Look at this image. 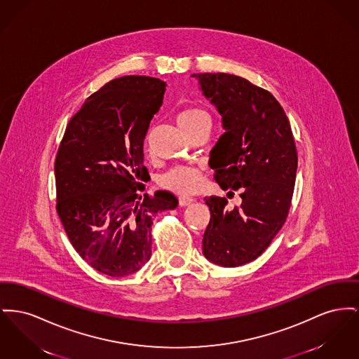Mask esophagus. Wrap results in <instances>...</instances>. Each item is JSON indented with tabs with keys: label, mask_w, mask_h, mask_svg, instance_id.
Wrapping results in <instances>:
<instances>
[{
	"label": "esophagus",
	"mask_w": 359,
	"mask_h": 359,
	"mask_svg": "<svg viewBox=\"0 0 359 359\" xmlns=\"http://www.w3.org/2000/svg\"><path fill=\"white\" fill-rule=\"evenodd\" d=\"M194 201H195V199L189 198V196H180V198H179V203H180V206H190L191 203H192Z\"/></svg>",
	"instance_id": "esophagus-1"
}]
</instances>
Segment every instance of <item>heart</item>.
<instances>
[{
  "label": "heart",
  "instance_id": "heart-1",
  "mask_svg": "<svg viewBox=\"0 0 359 359\" xmlns=\"http://www.w3.org/2000/svg\"><path fill=\"white\" fill-rule=\"evenodd\" d=\"M210 122L209 114L199 107L184 108L177 115V123L184 133H189L192 128ZM202 170L195 167H180L172 169L163 177V187L168 190L187 195L199 190L202 186Z\"/></svg>",
  "mask_w": 359,
  "mask_h": 359
}]
</instances>
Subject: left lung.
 Here are the masks:
<instances>
[{"mask_svg":"<svg viewBox=\"0 0 359 359\" xmlns=\"http://www.w3.org/2000/svg\"><path fill=\"white\" fill-rule=\"evenodd\" d=\"M194 77L222 115L225 128L210 151L214 180L241 196V205L232 210L226 198H205L210 221L203 255L218 266L237 267L264 252L287 218L298 163L294 137L269 90L228 73Z\"/></svg>","mask_w":359,"mask_h":359,"instance_id":"left-lung-1","label":"left lung"}]
</instances>
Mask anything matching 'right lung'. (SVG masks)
Masks as SVG:
<instances>
[{
	"label": "right lung",
	"mask_w": 359,
	"mask_h": 359,
	"mask_svg": "<svg viewBox=\"0 0 359 359\" xmlns=\"http://www.w3.org/2000/svg\"><path fill=\"white\" fill-rule=\"evenodd\" d=\"M167 84L125 76L95 92L70 119L55 157L57 212L72 245L96 271L125 276L151 255L153 218L173 210L169 191L145 192L144 140Z\"/></svg>",
	"instance_id": "right-lung-1"
}]
</instances>
